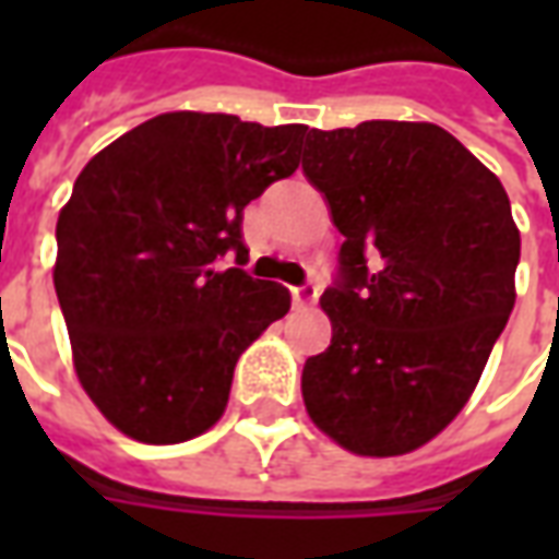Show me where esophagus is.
Wrapping results in <instances>:
<instances>
[{
  "label": "esophagus",
  "mask_w": 559,
  "mask_h": 559,
  "mask_svg": "<svg viewBox=\"0 0 559 559\" xmlns=\"http://www.w3.org/2000/svg\"><path fill=\"white\" fill-rule=\"evenodd\" d=\"M293 305H299V308H308V305L317 302V296H320V287L317 284H302V287H293Z\"/></svg>",
  "instance_id": "obj_1"
}]
</instances>
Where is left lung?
<instances>
[{
  "instance_id": "left-lung-1",
  "label": "left lung",
  "mask_w": 559,
  "mask_h": 559,
  "mask_svg": "<svg viewBox=\"0 0 559 559\" xmlns=\"http://www.w3.org/2000/svg\"><path fill=\"white\" fill-rule=\"evenodd\" d=\"M302 170L344 236L320 299L332 344L305 362V411L353 455H407L467 404L512 314L509 197L431 122L311 128Z\"/></svg>"
}]
</instances>
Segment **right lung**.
Returning <instances> with one entry per match:
<instances>
[{"mask_svg": "<svg viewBox=\"0 0 559 559\" xmlns=\"http://www.w3.org/2000/svg\"><path fill=\"white\" fill-rule=\"evenodd\" d=\"M305 131L160 114L78 176L56 221V296L80 386L128 437L209 431L245 347L290 311L287 287L217 260L242 266L245 206L296 173Z\"/></svg>", "mask_w": 559, "mask_h": 559, "instance_id": "obj_1", "label": "right lung"}]
</instances>
